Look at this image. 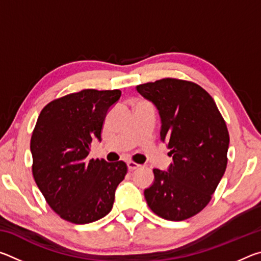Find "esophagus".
I'll use <instances>...</instances> for the list:
<instances>
[{
    "label": "esophagus",
    "instance_id": "obj_1",
    "mask_svg": "<svg viewBox=\"0 0 261 261\" xmlns=\"http://www.w3.org/2000/svg\"><path fill=\"white\" fill-rule=\"evenodd\" d=\"M140 165H138V163H136L134 161H127V168H129L130 171H134L135 169H137V168H139Z\"/></svg>",
    "mask_w": 261,
    "mask_h": 261
}]
</instances>
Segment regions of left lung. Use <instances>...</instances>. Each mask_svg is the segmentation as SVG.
Returning a JSON list of instances; mask_svg holds the SVG:
<instances>
[{"label": "left lung", "instance_id": "obj_1", "mask_svg": "<svg viewBox=\"0 0 261 261\" xmlns=\"http://www.w3.org/2000/svg\"><path fill=\"white\" fill-rule=\"evenodd\" d=\"M136 88L159 110L160 138L173 156L168 171L153 169L145 199L162 219L187 220L205 208L226 171V122L213 98L196 83L163 78Z\"/></svg>", "mask_w": 261, "mask_h": 261}]
</instances>
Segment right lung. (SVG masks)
<instances>
[{
	"instance_id": "right-lung-1",
	"label": "right lung",
	"mask_w": 261,
	"mask_h": 261,
	"mask_svg": "<svg viewBox=\"0 0 261 261\" xmlns=\"http://www.w3.org/2000/svg\"><path fill=\"white\" fill-rule=\"evenodd\" d=\"M120 96V90L88 88L50 101L38 117L31 138L33 177L50 208L71 223L107 215L126 175L125 162L87 159L92 139L101 140L106 115Z\"/></svg>"
}]
</instances>
